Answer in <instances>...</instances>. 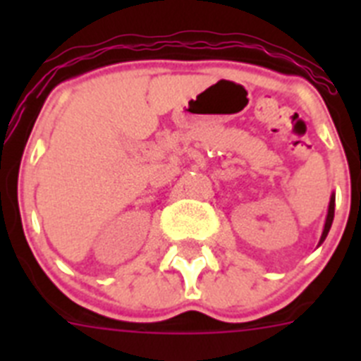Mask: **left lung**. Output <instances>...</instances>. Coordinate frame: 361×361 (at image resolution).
Instances as JSON below:
<instances>
[{
  "label": "left lung",
  "mask_w": 361,
  "mask_h": 361,
  "mask_svg": "<svg viewBox=\"0 0 361 361\" xmlns=\"http://www.w3.org/2000/svg\"><path fill=\"white\" fill-rule=\"evenodd\" d=\"M333 219H334V193L331 195V200H329V209H327V219H325V226H324V231H322L320 244L325 240V237H327V233H329V229H331V224H333Z\"/></svg>",
  "instance_id": "8db88e82"
}]
</instances>
